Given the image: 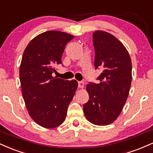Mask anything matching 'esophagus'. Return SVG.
Segmentation results:
<instances>
[{
    "instance_id": "1",
    "label": "esophagus",
    "mask_w": 153,
    "mask_h": 153,
    "mask_svg": "<svg viewBox=\"0 0 153 153\" xmlns=\"http://www.w3.org/2000/svg\"><path fill=\"white\" fill-rule=\"evenodd\" d=\"M84 87V82L80 81V82H78V88H82Z\"/></svg>"
}]
</instances>
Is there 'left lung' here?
Listing matches in <instances>:
<instances>
[{"label": "left lung", "instance_id": "obj_1", "mask_svg": "<svg viewBox=\"0 0 153 153\" xmlns=\"http://www.w3.org/2000/svg\"><path fill=\"white\" fill-rule=\"evenodd\" d=\"M95 67L102 72L99 83L86 86L89 100L84 104L85 116L96 126H108L116 120L126 104L132 82L129 53L120 40L109 33L95 30L93 34Z\"/></svg>", "mask_w": 153, "mask_h": 153}]
</instances>
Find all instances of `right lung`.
I'll return each instance as SVG.
<instances>
[{"mask_svg":"<svg viewBox=\"0 0 153 153\" xmlns=\"http://www.w3.org/2000/svg\"><path fill=\"white\" fill-rule=\"evenodd\" d=\"M74 36L49 30L35 37L24 51L20 65L22 95L31 118L43 128H56L65 121L68 107L78 88L75 80L53 77L61 64L66 44Z\"/></svg>","mask_w":153,"mask_h":153,"instance_id":"add662e5","label":"right lung"}]
</instances>
